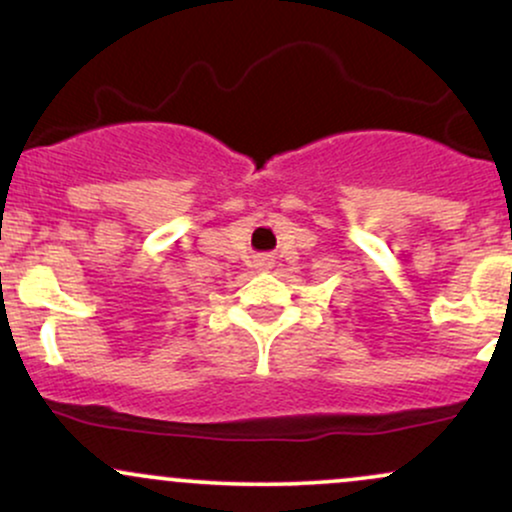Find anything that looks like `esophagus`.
Returning a JSON list of instances; mask_svg holds the SVG:
<instances>
[{
	"instance_id": "1",
	"label": "esophagus",
	"mask_w": 512,
	"mask_h": 512,
	"mask_svg": "<svg viewBox=\"0 0 512 512\" xmlns=\"http://www.w3.org/2000/svg\"><path fill=\"white\" fill-rule=\"evenodd\" d=\"M272 260H269V257H260V260H257V269H262V272H267V269H272Z\"/></svg>"
}]
</instances>
